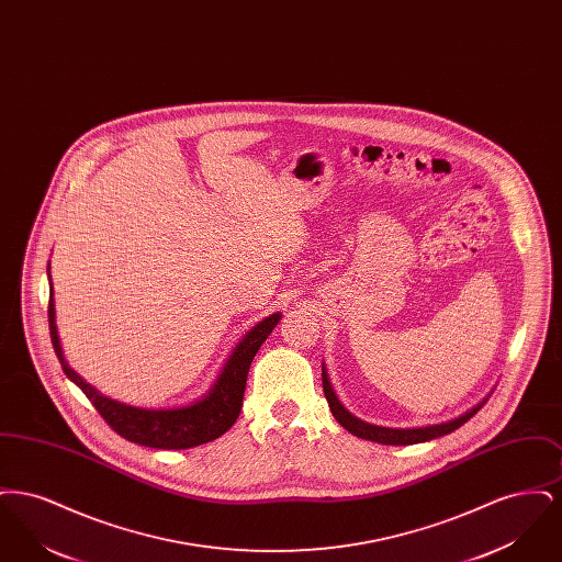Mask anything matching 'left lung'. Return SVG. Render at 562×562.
<instances>
[{
  "label": "left lung",
  "mask_w": 562,
  "mask_h": 562,
  "mask_svg": "<svg viewBox=\"0 0 562 562\" xmlns=\"http://www.w3.org/2000/svg\"><path fill=\"white\" fill-rule=\"evenodd\" d=\"M322 387H324V396L328 401L330 406V413L333 417L348 429L349 434L358 436V438H364V440H371V442H379V445H417V442H428L434 438H440L445 434H451L457 428H461L470 417H474L482 408V404L488 401L491 394H486L481 402H476L472 408H468L465 413H461L459 417L449 419L445 424H434V426H424V428H381V426H374V424H367L362 419H358L356 415H351L348 408L339 402L330 381H328V373L326 369L322 367Z\"/></svg>",
  "instance_id": "obj_1"
}]
</instances>
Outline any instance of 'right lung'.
Instances as JSON below:
<instances>
[{
    "label": "right lung",
    "mask_w": 562,
    "mask_h": 562,
    "mask_svg": "<svg viewBox=\"0 0 562 562\" xmlns=\"http://www.w3.org/2000/svg\"><path fill=\"white\" fill-rule=\"evenodd\" d=\"M48 278H50V263H48ZM282 321V314H269L268 318L257 322L229 353L221 373L216 374L211 390L186 406L172 408H143L126 402L113 401L103 396L94 385L86 383L80 374L76 373L60 348L58 330H56V312H54L53 278H50V305H48V322H50V337H53L54 351L60 360L65 374L80 387L86 398L94 404L101 417L108 422L113 431L122 438L136 442L140 447L151 449H191L214 438L223 436L232 428L240 415L241 398L246 390V376L252 358L257 356L269 333L276 324Z\"/></svg>",
    "instance_id": "right-lung-1"
}]
</instances>
